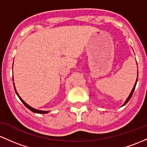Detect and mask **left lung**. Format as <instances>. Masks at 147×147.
<instances>
[{
	"instance_id": "left-lung-1",
	"label": "left lung",
	"mask_w": 147,
	"mask_h": 147,
	"mask_svg": "<svg viewBox=\"0 0 147 147\" xmlns=\"http://www.w3.org/2000/svg\"><path fill=\"white\" fill-rule=\"evenodd\" d=\"M137 82H138V78H137V80H136V83H135V85H134V87H133V90H132V91H131V94H129V96H128V98H127V99L126 100V101H125V103H123V105L122 106H123V105H125L127 103H128V100H129L130 99H131V96H132V95H133V92H134V90H135V89H136V84H137Z\"/></svg>"
}]
</instances>
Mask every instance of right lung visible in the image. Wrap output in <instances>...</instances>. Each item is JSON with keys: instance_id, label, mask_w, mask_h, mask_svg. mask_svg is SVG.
I'll list each match as a JSON object with an SVG mask.
<instances>
[{"instance_id": "1", "label": "right lung", "mask_w": 147, "mask_h": 147, "mask_svg": "<svg viewBox=\"0 0 147 147\" xmlns=\"http://www.w3.org/2000/svg\"><path fill=\"white\" fill-rule=\"evenodd\" d=\"M12 80H13V81H14V79H12ZM14 90H15V92H16V94H17L18 97H19V99H20L21 100V102H22V103L25 105V106H26L27 108H28L30 110H31V111L33 112V113H39V114H46V113H49V111H42V110H37V109H34V108H32V107L30 106L29 105H28L27 103H26V102H25L24 100L21 98L20 96L19 95V94L17 93V92H16V90L15 86H14Z\"/></svg>"}]
</instances>
